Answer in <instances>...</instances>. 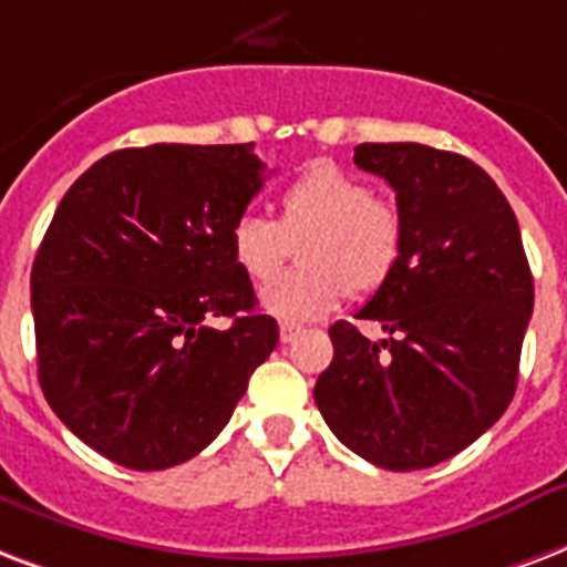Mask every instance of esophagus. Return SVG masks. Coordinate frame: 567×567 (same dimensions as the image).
Returning a JSON list of instances; mask_svg holds the SVG:
<instances>
[{"label":"esophagus","mask_w":567,"mask_h":567,"mask_svg":"<svg viewBox=\"0 0 567 567\" xmlns=\"http://www.w3.org/2000/svg\"><path fill=\"white\" fill-rule=\"evenodd\" d=\"M301 331H305V324L289 322V319H284V322H280V340H284V343H292V340H296Z\"/></svg>","instance_id":"obj_1"}]
</instances>
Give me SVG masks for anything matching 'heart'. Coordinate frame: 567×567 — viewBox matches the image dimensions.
Returning a JSON list of instances; mask_svg holds the SVG:
<instances>
[{
    "mask_svg": "<svg viewBox=\"0 0 567 567\" xmlns=\"http://www.w3.org/2000/svg\"><path fill=\"white\" fill-rule=\"evenodd\" d=\"M301 243V269L262 287L260 305L275 316H319L340 305L349 289L372 292L393 275L402 254L396 206L372 197L367 179L316 162L284 188L280 221L243 213L230 227L234 262L251 280H269Z\"/></svg>",
    "mask_w": 567,
    "mask_h": 567,
    "instance_id": "1",
    "label": "heart"
}]
</instances>
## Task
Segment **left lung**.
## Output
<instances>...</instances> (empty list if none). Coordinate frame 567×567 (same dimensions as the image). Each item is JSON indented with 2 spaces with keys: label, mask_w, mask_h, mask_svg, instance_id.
<instances>
[{
  "label": "left lung",
  "mask_w": 567,
  "mask_h": 567,
  "mask_svg": "<svg viewBox=\"0 0 567 567\" xmlns=\"http://www.w3.org/2000/svg\"><path fill=\"white\" fill-rule=\"evenodd\" d=\"M354 165L396 192L402 254L358 319L331 324L313 399L331 432L384 471H423L488 432L517 388L533 271L497 183L425 144H361Z\"/></svg>",
  "instance_id": "left-lung-1"
}]
</instances>
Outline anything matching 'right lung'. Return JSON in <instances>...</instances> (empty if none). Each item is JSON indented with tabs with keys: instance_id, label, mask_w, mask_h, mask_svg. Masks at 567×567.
I'll list each match as a JSON object with an SVG mask.
<instances>
[{
	"instance_id": "obj_1",
	"label": "right lung",
	"mask_w": 567,
	"mask_h": 567,
	"mask_svg": "<svg viewBox=\"0 0 567 567\" xmlns=\"http://www.w3.org/2000/svg\"><path fill=\"white\" fill-rule=\"evenodd\" d=\"M262 171L254 144H151L109 153L61 197L32 266L38 381L109 462H188L278 346L230 254ZM213 315L235 322L221 332Z\"/></svg>"
}]
</instances>
